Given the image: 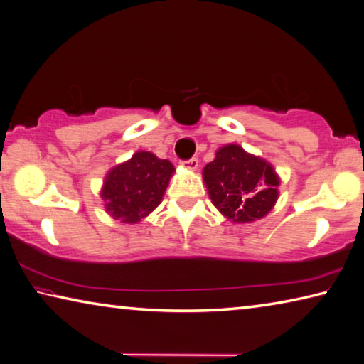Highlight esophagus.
<instances>
[{"label": "esophagus", "instance_id": "obj_1", "mask_svg": "<svg viewBox=\"0 0 364 364\" xmlns=\"http://www.w3.org/2000/svg\"><path fill=\"white\" fill-rule=\"evenodd\" d=\"M182 168H186L188 171H196V168H198V159L196 158H192V159H187V161H182Z\"/></svg>", "mask_w": 364, "mask_h": 364}]
</instances>
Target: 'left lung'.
Masks as SVG:
<instances>
[{"label":"left lung","mask_w":364,"mask_h":364,"mask_svg":"<svg viewBox=\"0 0 364 364\" xmlns=\"http://www.w3.org/2000/svg\"><path fill=\"white\" fill-rule=\"evenodd\" d=\"M203 182L218 211L230 223L248 224L271 213L281 177L264 158L228 143L203 168Z\"/></svg>","instance_id":"8db88e82"}]
</instances>
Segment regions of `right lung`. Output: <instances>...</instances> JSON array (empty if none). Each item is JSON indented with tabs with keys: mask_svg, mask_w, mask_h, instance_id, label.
<instances>
[{
	"mask_svg": "<svg viewBox=\"0 0 364 364\" xmlns=\"http://www.w3.org/2000/svg\"><path fill=\"white\" fill-rule=\"evenodd\" d=\"M174 172L168 159L150 151L134 153L105 176L100 196L106 213L124 224L141 223L163 201Z\"/></svg>",
	"mask_w": 364,
	"mask_h": 364,
	"instance_id": "add662e5",
	"label": "right lung"
}]
</instances>
